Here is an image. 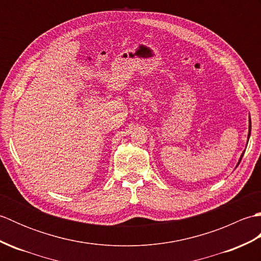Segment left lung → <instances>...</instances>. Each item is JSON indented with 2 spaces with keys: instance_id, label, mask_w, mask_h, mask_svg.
<instances>
[{
  "instance_id": "obj_1",
  "label": "left lung",
  "mask_w": 261,
  "mask_h": 261,
  "mask_svg": "<svg viewBox=\"0 0 261 261\" xmlns=\"http://www.w3.org/2000/svg\"><path fill=\"white\" fill-rule=\"evenodd\" d=\"M250 134H251V119L249 118V132H248V140H247V141H249V138H250ZM243 153H245V151H243L242 154L240 156V159H239V162H238V165L240 164L241 159H242V157H243ZM238 165H237V166H238Z\"/></svg>"
}]
</instances>
